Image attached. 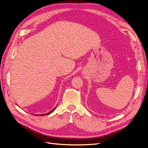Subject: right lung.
I'll list each match as a JSON object with an SVG mask.
<instances>
[{
	"label": "right lung",
	"mask_w": 148,
	"mask_h": 148,
	"mask_svg": "<svg viewBox=\"0 0 148 148\" xmlns=\"http://www.w3.org/2000/svg\"><path fill=\"white\" fill-rule=\"evenodd\" d=\"M55 109H56V108H54V109H53V110H52V111H50V112H48V114H48V115H49V114H51V112H53V111H54V110H55ZM46 114H41V115H40V116H41V115H42H42H46Z\"/></svg>",
	"instance_id": "1"
}]
</instances>
